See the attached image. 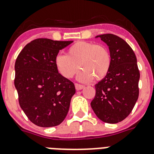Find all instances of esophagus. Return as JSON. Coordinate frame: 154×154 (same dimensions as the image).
<instances>
[{
  "label": "esophagus",
  "instance_id": "1",
  "mask_svg": "<svg viewBox=\"0 0 154 154\" xmlns=\"http://www.w3.org/2000/svg\"><path fill=\"white\" fill-rule=\"evenodd\" d=\"M75 86L76 90H81V89L85 88V86H84L83 85H80V84H78V83L75 84Z\"/></svg>",
  "mask_w": 154,
  "mask_h": 154
}]
</instances>
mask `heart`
<instances>
[{
  "mask_svg": "<svg viewBox=\"0 0 154 154\" xmlns=\"http://www.w3.org/2000/svg\"><path fill=\"white\" fill-rule=\"evenodd\" d=\"M55 66L64 78L72 79L78 72L77 79L82 82L93 79H102L108 74L112 59L106 48L93 42H75L70 46L67 55H58L55 59Z\"/></svg>",
  "mask_w": 154,
  "mask_h": 154,
  "instance_id": "obj_1",
  "label": "heart"
}]
</instances>
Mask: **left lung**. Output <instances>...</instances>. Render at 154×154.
<instances>
[{
	"label": "left lung",
	"mask_w": 154,
	"mask_h": 154,
	"mask_svg": "<svg viewBox=\"0 0 154 154\" xmlns=\"http://www.w3.org/2000/svg\"><path fill=\"white\" fill-rule=\"evenodd\" d=\"M108 45L112 63L108 74L95 85L91 107L99 119L117 123L132 112L139 96L140 71L137 57L129 45L112 34L96 36Z\"/></svg>",
	"instance_id": "1"
}]
</instances>
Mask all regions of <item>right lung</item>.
<instances>
[{
  "instance_id": "obj_1",
  "label": "right lung",
  "mask_w": 154,
  "mask_h": 154,
  "mask_svg": "<svg viewBox=\"0 0 154 154\" xmlns=\"http://www.w3.org/2000/svg\"><path fill=\"white\" fill-rule=\"evenodd\" d=\"M72 41L38 38L27 44L14 65L18 101L29 120L41 127L59 125L75 93L72 82L58 73L55 59Z\"/></svg>"
}]
</instances>
